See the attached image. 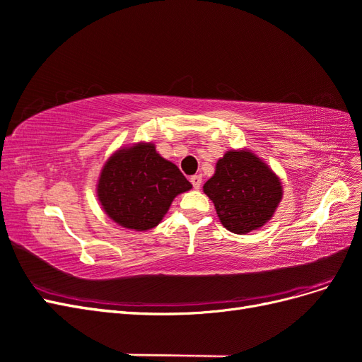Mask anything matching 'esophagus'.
Listing matches in <instances>:
<instances>
[{
	"mask_svg": "<svg viewBox=\"0 0 362 362\" xmlns=\"http://www.w3.org/2000/svg\"><path fill=\"white\" fill-rule=\"evenodd\" d=\"M190 182L193 184L194 189H199L202 184V175H193V177L190 178Z\"/></svg>",
	"mask_w": 362,
	"mask_h": 362,
	"instance_id": "esophagus-1",
	"label": "esophagus"
}]
</instances>
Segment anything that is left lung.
<instances>
[{
    "mask_svg": "<svg viewBox=\"0 0 362 362\" xmlns=\"http://www.w3.org/2000/svg\"><path fill=\"white\" fill-rule=\"evenodd\" d=\"M204 193L213 201L222 225L240 235L264 226L284 194L278 175L246 148L226 151L217 160Z\"/></svg>",
    "mask_w": 362,
    "mask_h": 362,
    "instance_id": "left-lung-1",
    "label": "left lung"
}]
</instances>
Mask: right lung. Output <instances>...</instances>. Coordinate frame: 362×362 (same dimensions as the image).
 Instances as JSON below:
<instances>
[{"mask_svg":"<svg viewBox=\"0 0 362 362\" xmlns=\"http://www.w3.org/2000/svg\"><path fill=\"white\" fill-rule=\"evenodd\" d=\"M192 184L175 164L163 158L152 141L120 146L108 157L96 182L104 213L131 231H149Z\"/></svg>","mask_w":362,"mask_h":362,"instance_id":"obj_1","label":"right lung"}]
</instances>
